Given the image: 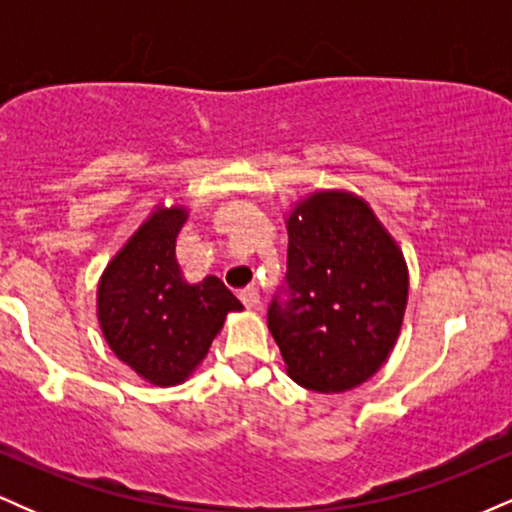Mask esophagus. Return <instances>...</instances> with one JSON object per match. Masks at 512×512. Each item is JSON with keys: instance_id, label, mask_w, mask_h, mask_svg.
<instances>
[{"instance_id": "1", "label": "esophagus", "mask_w": 512, "mask_h": 512, "mask_svg": "<svg viewBox=\"0 0 512 512\" xmlns=\"http://www.w3.org/2000/svg\"><path fill=\"white\" fill-rule=\"evenodd\" d=\"M238 298H240V301H243L245 308H260V291L252 289V286H248V289L240 291Z\"/></svg>"}]
</instances>
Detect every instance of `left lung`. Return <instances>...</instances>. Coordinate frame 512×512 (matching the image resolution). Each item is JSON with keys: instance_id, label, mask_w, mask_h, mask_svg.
I'll return each mask as SVG.
<instances>
[{"instance_id": "obj_1", "label": "left lung", "mask_w": 512, "mask_h": 512, "mask_svg": "<svg viewBox=\"0 0 512 512\" xmlns=\"http://www.w3.org/2000/svg\"><path fill=\"white\" fill-rule=\"evenodd\" d=\"M286 228V301L276 296L267 313L286 373L325 395L354 390L378 373L402 330V250L368 202L344 190L296 202Z\"/></svg>"}]
</instances>
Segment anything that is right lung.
Returning <instances> with one entry per match:
<instances>
[{
  "label": "right lung",
  "instance_id": "1",
  "mask_svg": "<svg viewBox=\"0 0 512 512\" xmlns=\"http://www.w3.org/2000/svg\"><path fill=\"white\" fill-rule=\"evenodd\" d=\"M187 209L156 207L98 281V322L113 354L158 387L185 383L207 356L228 313L243 303L219 276L182 279L175 238Z\"/></svg>",
  "mask_w": 512,
  "mask_h": 512
}]
</instances>
